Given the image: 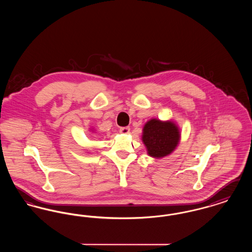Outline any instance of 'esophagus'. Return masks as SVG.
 I'll return each mask as SVG.
<instances>
[{"label": "esophagus", "mask_w": 252, "mask_h": 252, "mask_svg": "<svg viewBox=\"0 0 252 252\" xmlns=\"http://www.w3.org/2000/svg\"><path fill=\"white\" fill-rule=\"evenodd\" d=\"M130 131V128L128 126H125V127H121L120 132L123 134H128Z\"/></svg>", "instance_id": "obj_1"}]
</instances>
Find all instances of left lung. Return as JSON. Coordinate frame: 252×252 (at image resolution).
<instances>
[{"label": "left lung", "mask_w": 252, "mask_h": 252, "mask_svg": "<svg viewBox=\"0 0 252 252\" xmlns=\"http://www.w3.org/2000/svg\"><path fill=\"white\" fill-rule=\"evenodd\" d=\"M142 141L149 156L163 158L177 148L180 141V128L173 121L153 118L144 125Z\"/></svg>", "instance_id": "obj_1"}]
</instances>
